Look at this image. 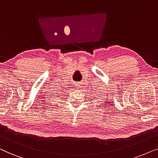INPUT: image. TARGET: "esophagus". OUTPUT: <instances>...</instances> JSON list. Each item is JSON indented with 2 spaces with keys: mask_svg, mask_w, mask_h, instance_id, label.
Returning a JSON list of instances; mask_svg holds the SVG:
<instances>
[{
  "mask_svg": "<svg viewBox=\"0 0 158 158\" xmlns=\"http://www.w3.org/2000/svg\"><path fill=\"white\" fill-rule=\"evenodd\" d=\"M75 85H76V86H77V87H80V85H81V83L80 82H75L74 83Z\"/></svg>",
  "mask_w": 158,
  "mask_h": 158,
  "instance_id": "obj_1",
  "label": "esophagus"
}]
</instances>
